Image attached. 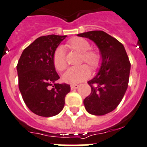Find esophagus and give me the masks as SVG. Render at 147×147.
<instances>
[{"label":"esophagus","instance_id":"34e87169","mask_svg":"<svg viewBox=\"0 0 147 147\" xmlns=\"http://www.w3.org/2000/svg\"><path fill=\"white\" fill-rule=\"evenodd\" d=\"M70 87H71V89H78V88L79 87V85H78V84H72Z\"/></svg>","mask_w":147,"mask_h":147}]
</instances>
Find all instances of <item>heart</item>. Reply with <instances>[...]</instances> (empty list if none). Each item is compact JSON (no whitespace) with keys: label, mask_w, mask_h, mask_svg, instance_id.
Returning <instances> with one entry per match:
<instances>
[{"label":"heart","mask_w":147,"mask_h":147,"mask_svg":"<svg viewBox=\"0 0 147 147\" xmlns=\"http://www.w3.org/2000/svg\"><path fill=\"white\" fill-rule=\"evenodd\" d=\"M66 48L81 53L79 63H87L92 70H97L102 62L101 55L98 50L91 49V44L83 38L75 37L71 38L66 44ZM52 62L55 68L59 72H63L67 67L64 52L62 47H58L55 51ZM90 75V69L85 64L80 65L68 69L63 74V81L67 84H76L85 81Z\"/></svg>","instance_id":"heart-1"}]
</instances>
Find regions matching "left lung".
I'll list each match as a JSON object with an SVG mask.
<instances>
[{
	"label": "left lung",
	"mask_w": 147,
	"mask_h": 147,
	"mask_svg": "<svg viewBox=\"0 0 147 147\" xmlns=\"http://www.w3.org/2000/svg\"><path fill=\"white\" fill-rule=\"evenodd\" d=\"M78 36L95 42L101 55V66L96 76L88 81L92 91L84 104L90 114L104 115L114 110L124 96L129 78V60L123 44L105 32L90 31Z\"/></svg>",
	"instance_id": "8db88e82"
}]
</instances>
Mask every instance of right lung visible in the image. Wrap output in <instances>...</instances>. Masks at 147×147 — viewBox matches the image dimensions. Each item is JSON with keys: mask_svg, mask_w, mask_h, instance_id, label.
Instances as JSON below:
<instances>
[{"mask_svg": "<svg viewBox=\"0 0 147 147\" xmlns=\"http://www.w3.org/2000/svg\"><path fill=\"white\" fill-rule=\"evenodd\" d=\"M66 35H49L37 38L23 51L17 65L18 86L23 100L33 113L52 117L62 111L65 97L70 92L60 78L52 57Z\"/></svg>", "mask_w": 147, "mask_h": 147, "instance_id": "obj_1", "label": "right lung"}]
</instances>
